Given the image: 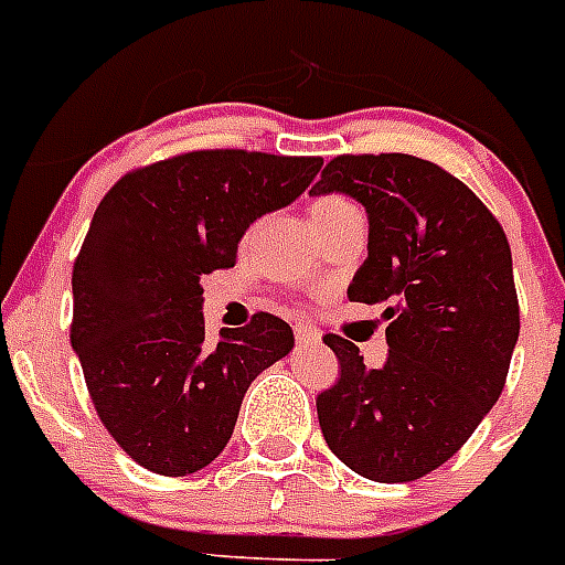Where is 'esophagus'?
I'll return each mask as SVG.
<instances>
[{"instance_id": "esophagus-1", "label": "esophagus", "mask_w": 565, "mask_h": 565, "mask_svg": "<svg viewBox=\"0 0 565 565\" xmlns=\"http://www.w3.org/2000/svg\"><path fill=\"white\" fill-rule=\"evenodd\" d=\"M292 333H296L298 344H305V348H307V344H319V341H321L319 330H316V327H310V324H301V321L292 327Z\"/></svg>"}]
</instances>
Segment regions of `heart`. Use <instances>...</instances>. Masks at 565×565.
Masks as SVG:
<instances>
[{
  "mask_svg": "<svg viewBox=\"0 0 565 565\" xmlns=\"http://www.w3.org/2000/svg\"><path fill=\"white\" fill-rule=\"evenodd\" d=\"M348 212H355V206L339 194H327V198H319V201L310 206V221L312 226H321L327 221H335V217L348 215Z\"/></svg>",
  "mask_w": 565,
  "mask_h": 565,
  "instance_id": "b5f03b06",
  "label": "heart"
}]
</instances>
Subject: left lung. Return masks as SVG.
Instances as JSON below:
<instances>
[{"instance_id":"8db88e82","label":"left lung","mask_w":565,"mask_h":565,"mask_svg":"<svg viewBox=\"0 0 565 565\" xmlns=\"http://www.w3.org/2000/svg\"><path fill=\"white\" fill-rule=\"evenodd\" d=\"M367 212V258L350 301L387 305V362L324 335L341 376L319 393L330 451L376 482H411L448 462L500 399L520 335L511 249L471 189L414 154H341L312 194Z\"/></svg>"}]
</instances>
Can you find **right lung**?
Here are the masks:
<instances>
[{
  "instance_id": "obj_1",
  "label": "right lung",
  "mask_w": 565,
  "mask_h": 565,
  "mask_svg": "<svg viewBox=\"0 0 565 565\" xmlns=\"http://www.w3.org/2000/svg\"><path fill=\"white\" fill-rule=\"evenodd\" d=\"M321 158L206 149L135 169L99 201L71 290V348L114 443L163 477L201 471L230 443L246 387L290 353L287 321L255 312L215 344L203 275L319 174Z\"/></svg>"
}]
</instances>
